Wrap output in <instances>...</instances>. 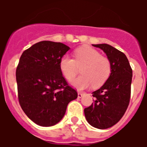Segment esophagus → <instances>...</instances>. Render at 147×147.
I'll return each mask as SVG.
<instances>
[{
  "label": "esophagus",
  "instance_id": "obj_1",
  "mask_svg": "<svg viewBox=\"0 0 147 147\" xmlns=\"http://www.w3.org/2000/svg\"><path fill=\"white\" fill-rule=\"evenodd\" d=\"M83 95H84V93H82V92H78V98H82L83 96Z\"/></svg>",
  "mask_w": 147,
  "mask_h": 147
}]
</instances>
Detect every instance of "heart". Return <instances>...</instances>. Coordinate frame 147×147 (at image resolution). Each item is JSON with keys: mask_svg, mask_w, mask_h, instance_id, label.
Instances as JSON below:
<instances>
[{"mask_svg": "<svg viewBox=\"0 0 147 147\" xmlns=\"http://www.w3.org/2000/svg\"><path fill=\"white\" fill-rule=\"evenodd\" d=\"M59 69L66 80H74L78 67L82 76L71 82V85L78 90H84L91 85L94 88L102 86L111 74V63L108 58L101 55L99 51L90 46H82L74 51V59L64 55L59 60Z\"/></svg>", "mask_w": 147, "mask_h": 147, "instance_id": "b5f03b06", "label": "heart"}]
</instances>
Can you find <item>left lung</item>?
I'll return each instance as SVG.
<instances>
[{
    "label": "left lung",
    "instance_id": "1",
    "mask_svg": "<svg viewBox=\"0 0 147 147\" xmlns=\"http://www.w3.org/2000/svg\"><path fill=\"white\" fill-rule=\"evenodd\" d=\"M93 46L103 50L111 63V74L98 90L93 92L94 102L84 110L90 124L107 129L120 121L129 105L132 70L123 52L108 44Z\"/></svg>",
    "mask_w": 147,
    "mask_h": 147
}]
</instances>
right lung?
<instances>
[{"mask_svg":"<svg viewBox=\"0 0 147 147\" xmlns=\"http://www.w3.org/2000/svg\"><path fill=\"white\" fill-rule=\"evenodd\" d=\"M70 48L61 42L41 41L23 51L16 69L18 99L35 124L54 126L60 121L70 102L77 98L59 69V60Z\"/></svg>","mask_w":147,"mask_h":147,"instance_id":"right-lung-1","label":"right lung"}]
</instances>
